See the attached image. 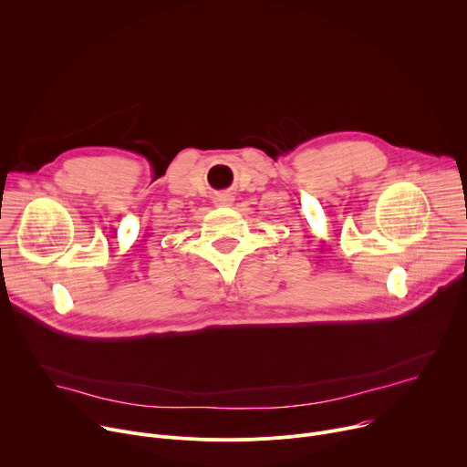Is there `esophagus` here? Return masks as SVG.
Segmentation results:
<instances>
[{"mask_svg":"<svg viewBox=\"0 0 467 467\" xmlns=\"http://www.w3.org/2000/svg\"><path fill=\"white\" fill-rule=\"evenodd\" d=\"M233 202H234V197H233L231 193H220V195H216V199H214V203H216L218 207H231Z\"/></svg>","mask_w":467,"mask_h":467,"instance_id":"esophagus-1","label":"esophagus"}]
</instances>
